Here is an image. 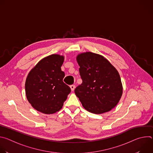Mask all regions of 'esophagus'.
I'll return each instance as SVG.
<instances>
[{
    "label": "esophagus",
    "mask_w": 153,
    "mask_h": 153,
    "mask_svg": "<svg viewBox=\"0 0 153 153\" xmlns=\"http://www.w3.org/2000/svg\"><path fill=\"white\" fill-rule=\"evenodd\" d=\"M70 88L71 90V91H74L75 89V85H72L70 86Z\"/></svg>",
    "instance_id": "obj_1"
}]
</instances>
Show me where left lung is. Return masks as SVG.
<instances>
[{"label":"left lung","instance_id":"obj_1","mask_svg":"<svg viewBox=\"0 0 153 153\" xmlns=\"http://www.w3.org/2000/svg\"><path fill=\"white\" fill-rule=\"evenodd\" d=\"M76 60L82 83L74 92L83 108L97 114L111 111L123 93L117 70L103 56L92 52L79 54Z\"/></svg>","mask_w":153,"mask_h":153}]
</instances>
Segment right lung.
<instances>
[{"label": "right lung", "instance_id": "add662e5", "mask_svg": "<svg viewBox=\"0 0 153 153\" xmlns=\"http://www.w3.org/2000/svg\"><path fill=\"white\" fill-rule=\"evenodd\" d=\"M64 56L51 54L40 60L28 73L25 81L28 101L37 111L51 114L60 111L71 92L63 82L61 70Z\"/></svg>", "mask_w": 153, "mask_h": 153}]
</instances>
